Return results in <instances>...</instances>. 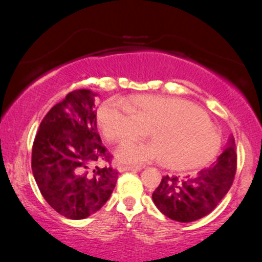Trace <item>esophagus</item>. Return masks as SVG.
Masks as SVG:
<instances>
[{
    "mask_svg": "<svg viewBox=\"0 0 262 262\" xmlns=\"http://www.w3.org/2000/svg\"><path fill=\"white\" fill-rule=\"evenodd\" d=\"M141 169H142L141 167H132V166H119L118 167V170H119L120 173H123V171H128V170L139 171Z\"/></svg>",
    "mask_w": 262,
    "mask_h": 262,
    "instance_id": "esophagus-1",
    "label": "esophagus"
}]
</instances>
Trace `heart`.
I'll list each match as a JSON object with an SVG mask.
<instances>
[{
	"label": "heart",
	"mask_w": 262,
	"mask_h": 262,
	"mask_svg": "<svg viewBox=\"0 0 262 262\" xmlns=\"http://www.w3.org/2000/svg\"><path fill=\"white\" fill-rule=\"evenodd\" d=\"M131 107L120 100L103 103L98 113L102 134L111 142L138 141L151 131L154 142H128L117 150L119 162L143 164L162 159L169 169L203 167L217 155L221 138L198 106L178 98L138 95Z\"/></svg>",
	"instance_id": "1"
}]
</instances>
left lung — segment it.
<instances>
[{"mask_svg":"<svg viewBox=\"0 0 262 262\" xmlns=\"http://www.w3.org/2000/svg\"><path fill=\"white\" fill-rule=\"evenodd\" d=\"M237 155L234 137L216 162L194 177L162 178L152 193V200L161 212L170 220L188 223L209 214L230 189L236 173Z\"/></svg>","mask_w":262,"mask_h":262,"instance_id":"1","label":"left lung"}]
</instances>
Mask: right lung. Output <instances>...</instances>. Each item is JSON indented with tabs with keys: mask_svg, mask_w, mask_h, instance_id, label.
Returning <instances> with one entry per match:
<instances>
[{
	"mask_svg": "<svg viewBox=\"0 0 262 262\" xmlns=\"http://www.w3.org/2000/svg\"><path fill=\"white\" fill-rule=\"evenodd\" d=\"M96 93L77 89L49 111L39 125L32 149V171L53 210L83 220L110 199L118 171L96 127Z\"/></svg>",
	"mask_w": 262,
	"mask_h": 262,
	"instance_id": "obj_1",
	"label": "right lung"
}]
</instances>
